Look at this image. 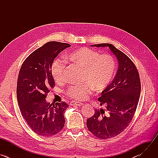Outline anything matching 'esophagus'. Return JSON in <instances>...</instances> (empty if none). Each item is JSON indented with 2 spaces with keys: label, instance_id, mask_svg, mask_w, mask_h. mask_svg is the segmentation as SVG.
<instances>
[{
  "label": "esophagus",
  "instance_id": "34e87169",
  "mask_svg": "<svg viewBox=\"0 0 158 158\" xmlns=\"http://www.w3.org/2000/svg\"><path fill=\"white\" fill-rule=\"evenodd\" d=\"M70 104H71V106H82V105H83V104H82V102H77V101H71Z\"/></svg>",
  "mask_w": 158,
  "mask_h": 158
}]
</instances>
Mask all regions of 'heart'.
Here are the masks:
<instances>
[{
  "label": "heart",
  "mask_w": 158,
  "mask_h": 158,
  "mask_svg": "<svg viewBox=\"0 0 158 158\" xmlns=\"http://www.w3.org/2000/svg\"><path fill=\"white\" fill-rule=\"evenodd\" d=\"M69 60L84 68L82 79L85 81L81 85H73L66 90V94L77 100H84L91 94L93 89L102 91L111 82L116 69V62L110 55L101 54L91 48H81L67 56ZM65 61L56 59L51 68L54 79L61 82L65 80Z\"/></svg>",
  "instance_id": "b5f03b06"
}]
</instances>
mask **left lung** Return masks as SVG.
<instances>
[{
    "label": "left lung",
    "mask_w": 158,
    "mask_h": 158,
    "mask_svg": "<svg viewBox=\"0 0 158 158\" xmlns=\"http://www.w3.org/2000/svg\"><path fill=\"white\" fill-rule=\"evenodd\" d=\"M93 47H107L118 59L119 67L112 82L98 98L106 109H95L94 114L87 119V127L101 139L114 138L121 134L131 122L141 94L139 73L134 62L113 45L102 43Z\"/></svg>",
    "instance_id": "obj_1"
}]
</instances>
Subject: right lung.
Masks as SVG:
<instances>
[{"label":"right lung","mask_w":158,"mask_h":158,"mask_svg":"<svg viewBox=\"0 0 158 158\" xmlns=\"http://www.w3.org/2000/svg\"><path fill=\"white\" fill-rule=\"evenodd\" d=\"M67 43L48 42L32 53L22 64L17 84V98L21 114L31 129L39 136H52L64 127L65 102L48 103L46 98L55 85L51 73L54 59Z\"/></svg>","instance_id":"1"}]
</instances>
